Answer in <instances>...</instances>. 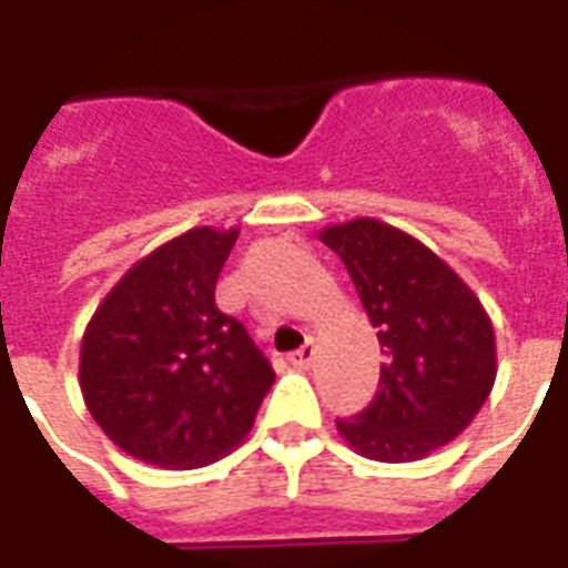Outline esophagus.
Returning a JSON list of instances; mask_svg holds the SVG:
<instances>
[{
  "label": "esophagus",
  "instance_id": "34e87169",
  "mask_svg": "<svg viewBox=\"0 0 568 568\" xmlns=\"http://www.w3.org/2000/svg\"><path fill=\"white\" fill-rule=\"evenodd\" d=\"M313 358H316V346H313V343H304V346L297 348V352H292V355H288V364L297 369H306L310 364H313Z\"/></svg>",
  "mask_w": 568,
  "mask_h": 568
}]
</instances>
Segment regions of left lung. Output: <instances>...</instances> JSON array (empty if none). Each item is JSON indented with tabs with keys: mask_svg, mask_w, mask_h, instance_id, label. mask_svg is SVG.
Listing matches in <instances>:
<instances>
[{
	"mask_svg": "<svg viewBox=\"0 0 568 568\" xmlns=\"http://www.w3.org/2000/svg\"><path fill=\"white\" fill-rule=\"evenodd\" d=\"M337 252L376 327L379 390L337 430L382 464L434 455L464 434L497 379V337L478 295L418 237L358 216L318 231Z\"/></svg>",
	"mask_w": 568,
	"mask_h": 568,
	"instance_id": "1",
	"label": "left lung"
}]
</instances>
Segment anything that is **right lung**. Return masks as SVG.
Wrapping results in <instances>:
<instances>
[{
    "label": "right lung",
    "instance_id": "right-lung-1",
    "mask_svg": "<svg viewBox=\"0 0 568 568\" xmlns=\"http://www.w3.org/2000/svg\"><path fill=\"white\" fill-rule=\"evenodd\" d=\"M237 234L199 225L155 246L83 331V403L104 436L144 464H216L246 439L276 379L246 327L213 301Z\"/></svg>",
    "mask_w": 568,
    "mask_h": 568
}]
</instances>
